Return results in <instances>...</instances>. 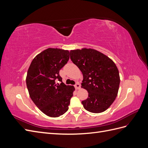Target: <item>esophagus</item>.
I'll use <instances>...</instances> for the list:
<instances>
[{"label": "esophagus", "mask_w": 148, "mask_h": 148, "mask_svg": "<svg viewBox=\"0 0 148 148\" xmlns=\"http://www.w3.org/2000/svg\"><path fill=\"white\" fill-rule=\"evenodd\" d=\"M75 88L76 89H80V88H81V86H80L79 83H76V84L75 85Z\"/></svg>", "instance_id": "obj_1"}]
</instances>
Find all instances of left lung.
<instances>
[{"label":"left lung","mask_w":148,"mask_h":148,"mask_svg":"<svg viewBox=\"0 0 148 148\" xmlns=\"http://www.w3.org/2000/svg\"><path fill=\"white\" fill-rule=\"evenodd\" d=\"M70 54L83 73L82 88L88 92V97L82 102L84 108L92 113L103 112L117 96L120 79L117 66L109 57L93 49L71 50Z\"/></svg>","instance_id":"obj_1"}]
</instances>
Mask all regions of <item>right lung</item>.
<instances>
[{
    "instance_id": "1",
    "label": "right lung",
    "mask_w": 148,
    "mask_h": 148,
    "mask_svg": "<svg viewBox=\"0 0 148 148\" xmlns=\"http://www.w3.org/2000/svg\"><path fill=\"white\" fill-rule=\"evenodd\" d=\"M69 51L48 48L31 62L26 78L29 95L39 109L51 117H58L69 109L75 87L62 82L59 71L69 60ZM61 81L60 85L56 80Z\"/></svg>"
}]
</instances>
